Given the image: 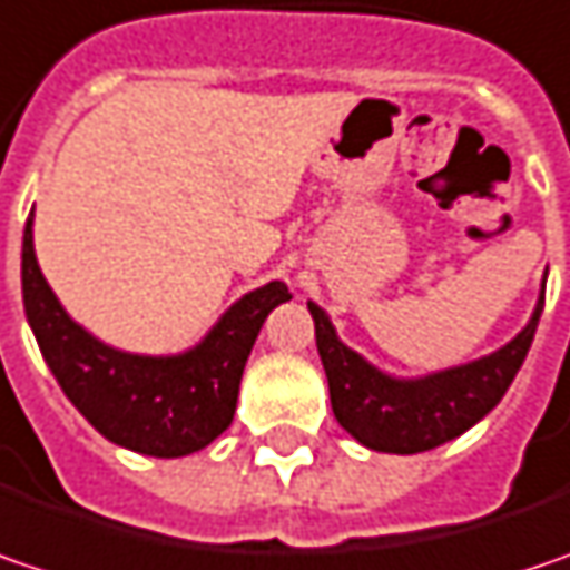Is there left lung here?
Segmentation results:
<instances>
[{
	"label": "left lung",
	"instance_id": "obj_1",
	"mask_svg": "<svg viewBox=\"0 0 570 570\" xmlns=\"http://www.w3.org/2000/svg\"><path fill=\"white\" fill-rule=\"evenodd\" d=\"M542 303L546 296H539L527 328L501 351L417 380L389 376L360 357L337 337L325 309L309 303L315 344L328 376L337 424L363 446L399 456L424 453L465 433L504 399L517 370L530 354Z\"/></svg>",
	"mask_w": 570,
	"mask_h": 570
}]
</instances>
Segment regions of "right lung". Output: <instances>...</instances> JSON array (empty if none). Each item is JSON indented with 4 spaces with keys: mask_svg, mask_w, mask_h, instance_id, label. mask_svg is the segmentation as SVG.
I'll list each match as a JSON object with an SVG mask.
<instances>
[{
    "mask_svg": "<svg viewBox=\"0 0 570 570\" xmlns=\"http://www.w3.org/2000/svg\"><path fill=\"white\" fill-rule=\"evenodd\" d=\"M35 210L21 242L24 315L50 373L88 424L142 456H190L233 424L245 360L267 312L289 299L281 281L245 293L185 354H127L69 318L40 274Z\"/></svg>",
    "mask_w": 570,
    "mask_h": 570,
    "instance_id": "obj_1",
    "label": "right lung"
}]
</instances>
